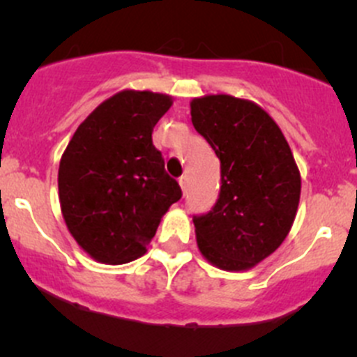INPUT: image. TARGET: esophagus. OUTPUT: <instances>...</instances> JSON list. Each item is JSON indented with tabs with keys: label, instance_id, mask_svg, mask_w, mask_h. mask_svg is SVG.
<instances>
[{
	"label": "esophagus",
	"instance_id": "esophagus-1",
	"mask_svg": "<svg viewBox=\"0 0 357 357\" xmlns=\"http://www.w3.org/2000/svg\"><path fill=\"white\" fill-rule=\"evenodd\" d=\"M186 185H188V179H186V176H181L179 178V186H181L183 192H186Z\"/></svg>",
	"mask_w": 357,
	"mask_h": 357
}]
</instances>
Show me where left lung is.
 <instances>
[{
  "label": "left lung",
  "instance_id": "left-lung-1",
  "mask_svg": "<svg viewBox=\"0 0 357 357\" xmlns=\"http://www.w3.org/2000/svg\"><path fill=\"white\" fill-rule=\"evenodd\" d=\"M192 122L221 162L214 207L193 215L197 243L211 264L243 271L289 235L301 199V172L282 129L250 100H192Z\"/></svg>",
  "mask_w": 357,
  "mask_h": 357
}]
</instances>
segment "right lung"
Wrapping results in <instances>:
<instances>
[{
    "mask_svg": "<svg viewBox=\"0 0 357 357\" xmlns=\"http://www.w3.org/2000/svg\"><path fill=\"white\" fill-rule=\"evenodd\" d=\"M172 105L162 93L124 89L96 107L68 142L59 167L66 225L95 261L142 257L162 215L181 199L152 131Z\"/></svg>",
    "mask_w": 357,
    "mask_h": 357,
    "instance_id": "obj_1",
    "label": "right lung"
}]
</instances>
